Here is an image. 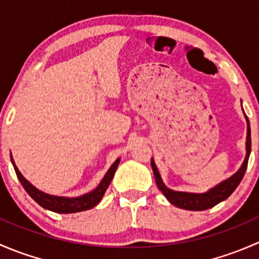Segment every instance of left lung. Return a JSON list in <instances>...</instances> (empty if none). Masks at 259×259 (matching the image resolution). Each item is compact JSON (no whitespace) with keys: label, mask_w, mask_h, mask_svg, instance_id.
Wrapping results in <instances>:
<instances>
[{"label":"left lung","mask_w":259,"mask_h":259,"mask_svg":"<svg viewBox=\"0 0 259 259\" xmlns=\"http://www.w3.org/2000/svg\"><path fill=\"white\" fill-rule=\"evenodd\" d=\"M243 109V108H242ZM245 120H247V140H245V158L243 160L241 168L236 171L232 177L228 179L223 180L219 184L214 185L209 190L204 193H189V192H178V190L169 189L165 184H164L163 179H161L160 174H159L158 168L155 165V161L151 158V169H153L154 178H155L156 185L160 189V192L165 195L166 199L176 207L182 208V209L187 210H205L209 208L214 207L218 203L226 200L232 193L236 190L238 187L241 180L243 179L245 170H247L248 159L250 155V126L249 120H248L247 115L244 114Z\"/></svg>","instance_id":"left-lung-1"}]
</instances>
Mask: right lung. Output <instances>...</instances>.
Returning <instances> with one entry per match:
<instances>
[{
  "mask_svg": "<svg viewBox=\"0 0 259 259\" xmlns=\"http://www.w3.org/2000/svg\"><path fill=\"white\" fill-rule=\"evenodd\" d=\"M11 161L12 165H14L15 171L17 174V178L22 184V187L25 188V190L27 192V194L35 200L37 204H40L41 207L49 209L55 213H61V214H69V213H77V211L88 210L94 208L95 205H98L100 203V200L103 199L104 194H105L106 189L110 185V182L114 178L115 170H116L117 165L120 163V158H117L114 161L113 165L109 168V170L106 171V174L104 176V178L101 179V182L99 183L98 187L95 188L91 192L86 193V194L80 195V197H59V195H51L48 193L42 192V190L37 189L35 185L31 184L25 177L21 174V171L18 170V168L15 164L14 158L11 155Z\"/></svg>",
  "mask_w": 259,
  "mask_h": 259,
  "instance_id": "obj_1",
  "label": "right lung"
}]
</instances>
